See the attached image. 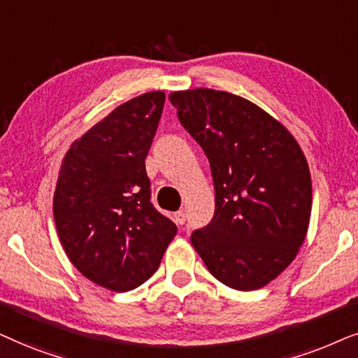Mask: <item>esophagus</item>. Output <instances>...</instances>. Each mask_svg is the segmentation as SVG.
<instances>
[{"label":"esophagus","instance_id":"esophagus-1","mask_svg":"<svg viewBox=\"0 0 358 358\" xmlns=\"http://www.w3.org/2000/svg\"><path fill=\"white\" fill-rule=\"evenodd\" d=\"M173 219H175V222L178 224V226H183V224L187 222V214H185V211L182 209V211H176L173 214Z\"/></svg>","mask_w":358,"mask_h":358}]
</instances>
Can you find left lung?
<instances>
[{
    "mask_svg": "<svg viewBox=\"0 0 358 358\" xmlns=\"http://www.w3.org/2000/svg\"><path fill=\"white\" fill-rule=\"evenodd\" d=\"M211 165L216 209L192 244L214 278L252 292L275 280L306 239L313 188L301 147L249 99L209 88L170 94Z\"/></svg>",
    "mask_w": 358,
    "mask_h": 358,
    "instance_id": "obj_1",
    "label": "left lung"
}]
</instances>
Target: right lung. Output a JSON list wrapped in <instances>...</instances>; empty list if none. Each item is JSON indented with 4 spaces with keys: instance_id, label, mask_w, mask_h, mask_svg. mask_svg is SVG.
Masks as SVG:
<instances>
[{
    "instance_id": "right-lung-1",
    "label": "right lung",
    "mask_w": 358,
    "mask_h": 358,
    "mask_svg": "<svg viewBox=\"0 0 358 358\" xmlns=\"http://www.w3.org/2000/svg\"><path fill=\"white\" fill-rule=\"evenodd\" d=\"M164 92L132 98L70 145L59 171L54 219L80 273L111 292H129L159 268L176 226L150 203L145 157Z\"/></svg>"
}]
</instances>
